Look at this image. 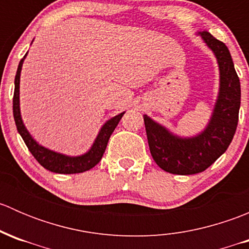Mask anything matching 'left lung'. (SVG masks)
<instances>
[{"label": "left lung", "mask_w": 249, "mask_h": 249, "mask_svg": "<svg viewBox=\"0 0 249 249\" xmlns=\"http://www.w3.org/2000/svg\"><path fill=\"white\" fill-rule=\"evenodd\" d=\"M200 35L217 56L220 71L219 96L208 126L199 136L179 139L143 117L153 159L160 169L173 175H195L208 169L228 149L238 123L241 85L229 49L210 32Z\"/></svg>", "instance_id": "obj_1"}]
</instances>
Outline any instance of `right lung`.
<instances>
[{
	"instance_id": "add662e5",
	"label": "right lung",
	"mask_w": 249,
	"mask_h": 249,
	"mask_svg": "<svg viewBox=\"0 0 249 249\" xmlns=\"http://www.w3.org/2000/svg\"><path fill=\"white\" fill-rule=\"evenodd\" d=\"M26 56V55H25ZM24 56V57H25ZM22 61L24 59L20 60L19 66H18V71L16 74V80H14V96H13V115L14 120H16V125L18 132L20 136L24 140L25 144L27 145L29 150L31 154L34 155L35 159L44 167V169L49 170V171L55 173H64V175H71V173H80L85 172L88 170L92 169L96 164H99L101 160L102 155H104L105 150H106L107 143L117 127L118 123L120 122L122 117L124 113L115 115L114 118L109 119L106 124L102 126L101 131H100L99 136L95 140V143L92 144L91 149L84 155L80 157H66V155L59 154V153L52 152V150L47 149V148L42 147L38 143L36 142L27 130L25 129L24 123L21 120V115H20V108H19V82H20V71H21Z\"/></svg>"
}]
</instances>
